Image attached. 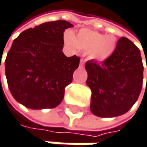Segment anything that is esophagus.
I'll list each match as a JSON object with an SVG mask.
<instances>
[{
	"instance_id": "34e87169",
	"label": "esophagus",
	"mask_w": 147,
	"mask_h": 147,
	"mask_svg": "<svg viewBox=\"0 0 147 147\" xmlns=\"http://www.w3.org/2000/svg\"><path fill=\"white\" fill-rule=\"evenodd\" d=\"M84 59H81V60H80L79 67H80V68H83V67H84Z\"/></svg>"
}]
</instances>
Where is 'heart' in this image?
<instances>
[{"label": "heart", "instance_id": "1", "mask_svg": "<svg viewBox=\"0 0 147 147\" xmlns=\"http://www.w3.org/2000/svg\"><path fill=\"white\" fill-rule=\"evenodd\" d=\"M64 42L66 46L74 52L79 49L87 52L90 60L104 61L109 59L116 50V38L112 35L82 29L75 36L70 32L64 33Z\"/></svg>", "mask_w": 147, "mask_h": 147}]
</instances>
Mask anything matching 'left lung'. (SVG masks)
Instances as JSON below:
<instances>
[{"label": "left lung", "mask_w": 147, "mask_h": 147, "mask_svg": "<svg viewBox=\"0 0 147 147\" xmlns=\"http://www.w3.org/2000/svg\"><path fill=\"white\" fill-rule=\"evenodd\" d=\"M86 69V84L92 91L90 109L94 115L115 117L131 109L142 89L144 70L140 50L133 42L121 38L109 59L101 64L88 61Z\"/></svg>", "instance_id": "1"}]
</instances>
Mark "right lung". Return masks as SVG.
<instances>
[{
  "mask_svg": "<svg viewBox=\"0 0 147 147\" xmlns=\"http://www.w3.org/2000/svg\"><path fill=\"white\" fill-rule=\"evenodd\" d=\"M70 27L73 24L64 20L47 22L14 39L5 60V74L14 99L26 108L53 109L63 101L80 61L61 51L63 32Z\"/></svg>",
  "mask_w": 147,
  "mask_h": 147,
  "instance_id": "obj_1",
  "label": "right lung"
}]
</instances>
